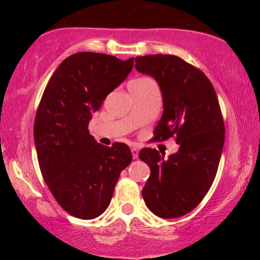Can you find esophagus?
I'll use <instances>...</instances> for the list:
<instances>
[{
    "instance_id": "esophagus-1",
    "label": "esophagus",
    "mask_w": 260,
    "mask_h": 260,
    "mask_svg": "<svg viewBox=\"0 0 260 260\" xmlns=\"http://www.w3.org/2000/svg\"><path fill=\"white\" fill-rule=\"evenodd\" d=\"M131 152H133V157L136 159L138 158V149L137 148H131Z\"/></svg>"
}]
</instances>
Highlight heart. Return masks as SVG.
Segmentation results:
<instances>
[{"instance_id":"obj_1","label":"heart","mask_w":260,"mask_h":260,"mask_svg":"<svg viewBox=\"0 0 260 260\" xmlns=\"http://www.w3.org/2000/svg\"><path fill=\"white\" fill-rule=\"evenodd\" d=\"M147 79H149V78L143 77V78H137V79H134V80H131V81H144V80H147Z\"/></svg>"}]
</instances>
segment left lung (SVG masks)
I'll return each mask as SVG.
<instances>
[{"mask_svg":"<svg viewBox=\"0 0 260 260\" xmlns=\"http://www.w3.org/2000/svg\"><path fill=\"white\" fill-rule=\"evenodd\" d=\"M138 72L154 77L163 97V115L152 142L175 137L176 154L165 158L143 148L140 158L150 168L142 190L147 207L165 219L179 218L208 193L221 157L225 124L215 90L206 74L176 55L137 56Z\"/></svg>","mask_w":260,"mask_h":260,"instance_id":"obj_1","label":"left lung"}]
</instances>
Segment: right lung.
Wrapping results in <instances>:
<instances>
[{"mask_svg":"<svg viewBox=\"0 0 260 260\" xmlns=\"http://www.w3.org/2000/svg\"><path fill=\"white\" fill-rule=\"evenodd\" d=\"M133 67L134 58L76 53L58 66L41 97L34 122L39 166L56 202L76 218L103 214L120 172L133 161L125 143L105 147L88 133L92 113Z\"/></svg>","mask_w":260,"mask_h":260,"instance_id":"add662e5","label":"right lung"}]
</instances>
